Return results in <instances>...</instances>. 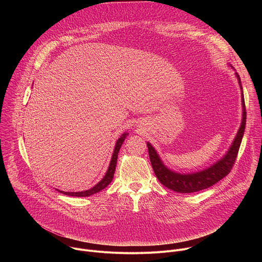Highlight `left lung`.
Segmentation results:
<instances>
[{
	"mask_svg": "<svg viewBox=\"0 0 262 262\" xmlns=\"http://www.w3.org/2000/svg\"><path fill=\"white\" fill-rule=\"evenodd\" d=\"M233 68V67H231ZM235 77L238 81V85L242 91V106H243V118L242 123L238 128V132L229 147L228 151L223 156L221 160L209 166L208 168L204 170H200L198 172L193 173H178L171 169H169L160 158L156 148L147 142L148 147V154L149 159H150L152 169L155 171V174L157 175L160 182L165 185L166 188L177 192V193H195L202 190H205L209 186L213 185L217 181H220L222 178L225 177L230 170L232 169V166L235 162V159L238 154V149L244 137L245 128H246V105H245V98H244V92L242 87L241 78L238 73L235 72Z\"/></svg>",
	"mask_w": 262,
	"mask_h": 262,
	"instance_id": "8db88e82",
	"label": "left lung"
}]
</instances>
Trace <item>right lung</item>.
Listing matches in <instances>:
<instances>
[{"label": "right lung", "instance_id": "obj_1", "mask_svg": "<svg viewBox=\"0 0 262 262\" xmlns=\"http://www.w3.org/2000/svg\"><path fill=\"white\" fill-rule=\"evenodd\" d=\"M127 136H128V133H124L118 138V140L115 144L114 151H113V155H112V159H111L108 168L106 170V173L103 176V178L97 184H95L93 188H91L89 190H86V191H82V192H64V191H60V190H57V189L56 190L58 192L64 194V195L74 196V197H88V196H91V195L96 194V193L100 192L101 190H103L105 186H107L111 183V181L113 180L115 169H116V164H117V159H118V154H119V150L121 148V145L123 144V142H124V140Z\"/></svg>", "mask_w": 262, "mask_h": 262}]
</instances>
